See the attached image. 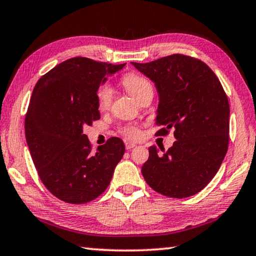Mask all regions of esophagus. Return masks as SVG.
<instances>
[{
  "label": "esophagus",
  "instance_id": "obj_1",
  "mask_svg": "<svg viewBox=\"0 0 256 256\" xmlns=\"http://www.w3.org/2000/svg\"><path fill=\"white\" fill-rule=\"evenodd\" d=\"M136 146V143H132V142H127L126 143V149L127 150H132V148Z\"/></svg>",
  "mask_w": 256,
  "mask_h": 256
}]
</instances>
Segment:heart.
<instances>
[{"instance_id": "b5f03b06", "label": "heart", "mask_w": 256, "mask_h": 256, "mask_svg": "<svg viewBox=\"0 0 256 256\" xmlns=\"http://www.w3.org/2000/svg\"><path fill=\"white\" fill-rule=\"evenodd\" d=\"M122 84L126 90L134 97L137 102H140L148 94H154V88L150 80L146 77L137 75V74H128L122 78ZM113 98V88L110 85H102L99 88L97 94V104L99 110H105L110 107ZM126 136L129 138H137L140 136L138 129L134 127H128L124 129Z\"/></svg>"}]
</instances>
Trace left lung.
<instances>
[{"label":"left lung","instance_id":"left-lung-1","mask_svg":"<svg viewBox=\"0 0 256 256\" xmlns=\"http://www.w3.org/2000/svg\"><path fill=\"white\" fill-rule=\"evenodd\" d=\"M132 64L152 80L158 92L156 124L174 128L168 151L149 148L142 174L154 190L174 198L201 192L228 152L230 105L217 76L204 62L174 54L149 64Z\"/></svg>","mask_w":256,"mask_h":256}]
</instances>
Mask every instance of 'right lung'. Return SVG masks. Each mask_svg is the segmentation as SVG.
Masks as SVG:
<instances>
[{"label":"right lung","mask_w":256,"mask_h":256,"mask_svg":"<svg viewBox=\"0 0 256 256\" xmlns=\"http://www.w3.org/2000/svg\"><path fill=\"white\" fill-rule=\"evenodd\" d=\"M124 66L72 58L33 88L25 116L26 143L42 184L62 201L82 204L97 198L124 157V144L118 137L92 152L83 129L100 119L99 86Z\"/></svg>","instance_id":"1"}]
</instances>
